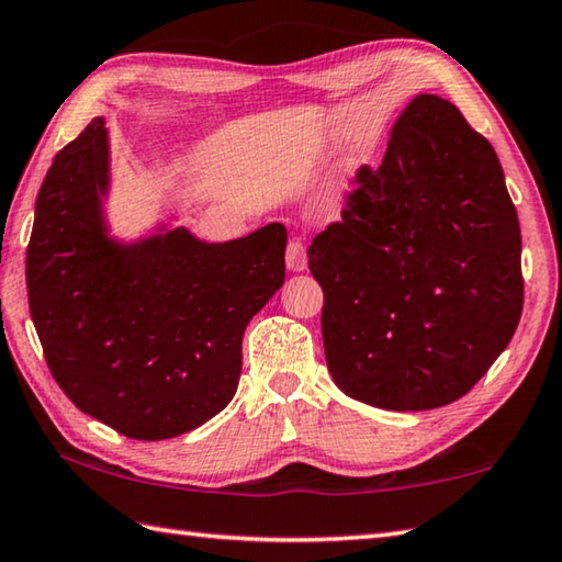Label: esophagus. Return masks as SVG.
Masks as SVG:
<instances>
[{"mask_svg":"<svg viewBox=\"0 0 562 562\" xmlns=\"http://www.w3.org/2000/svg\"><path fill=\"white\" fill-rule=\"evenodd\" d=\"M308 257H305V245L301 239H291L289 247H285V267L291 271H303Z\"/></svg>","mask_w":562,"mask_h":562,"instance_id":"esophagus-1","label":"esophagus"}]
</instances>
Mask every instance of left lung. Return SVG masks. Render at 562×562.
<instances>
[{
  "instance_id": "8db88e82",
  "label": "left lung",
  "mask_w": 562,
  "mask_h": 562,
  "mask_svg": "<svg viewBox=\"0 0 562 562\" xmlns=\"http://www.w3.org/2000/svg\"><path fill=\"white\" fill-rule=\"evenodd\" d=\"M335 384L386 411L452 404L512 342L521 229L492 144L452 102L418 94L342 220L308 247Z\"/></svg>"
}]
</instances>
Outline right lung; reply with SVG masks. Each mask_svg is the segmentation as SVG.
Segmentation results:
<instances>
[{"label":"right lung","mask_w":562,"mask_h":562,"mask_svg":"<svg viewBox=\"0 0 562 562\" xmlns=\"http://www.w3.org/2000/svg\"><path fill=\"white\" fill-rule=\"evenodd\" d=\"M102 116L53 158L26 249L29 311L53 379L134 440L203 426L237 391L245 327L285 277V227L207 245L176 227L122 245L102 195Z\"/></svg>","instance_id":"1"}]
</instances>
